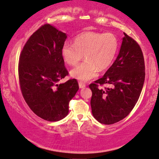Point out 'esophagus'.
Instances as JSON below:
<instances>
[{"mask_svg": "<svg viewBox=\"0 0 159 159\" xmlns=\"http://www.w3.org/2000/svg\"><path fill=\"white\" fill-rule=\"evenodd\" d=\"M79 88L80 89H83V88H84L85 86H86V84H85L84 83L81 82V81L79 82Z\"/></svg>", "mask_w": 159, "mask_h": 159, "instance_id": "34e87169", "label": "esophagus"}]
</instances>
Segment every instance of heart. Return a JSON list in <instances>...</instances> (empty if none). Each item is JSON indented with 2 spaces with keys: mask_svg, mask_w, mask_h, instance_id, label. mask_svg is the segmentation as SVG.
<instances>
[{
  "mask_svg": "<svg viewBox=\"0 0 159 159\" xmlns=\"http://www.w3.org/2000/svg\"><path fill=\"white\" fill-rule=\"evenodd\" d=\"M74 44L65 42L61 48L64 61L70 66L79 63L84 55L85 61L73 68L70 74L80 81L96 77L100 70L113 63L120 48L117 35L111 32H85L75 37Z\"/></svg>",
  "mask_w": 159,
  "mask_h": 159,
  "instance_id": "1",
  "label": "heart"
}]
</instances>
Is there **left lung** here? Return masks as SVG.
<instances>
[{
    "label": "left lung",
    "mask_w": 159,
    "mask_h": 159,
    "mask_svg": "<svg viewBox=\"0 0 159 159\" xmlns=\"http://www.w3.org/2000/svg\"><path fill=\"white\" fill-rule=\"evenodd\" d=\"M117 59L104 76L89 85L92 91L91 107L100 123L111 125L123 120L135 106L143 86L145 62L138 42L124 33ZM104 84L110 87L100 88Z\"/></svg>",
    "instance_id": "1"
}]
</instances>
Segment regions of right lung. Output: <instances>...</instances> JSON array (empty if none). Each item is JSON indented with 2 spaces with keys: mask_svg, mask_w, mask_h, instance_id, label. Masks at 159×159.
<instances>
[{
  "mask_svg": "<svg viewBox=\"0 0 159 159\" xmlns=\"http://www.w3.org/2000/svg\"><path fill=\"white\" fill-rule=\"evenodd\" d=\"M66 38L65 33L45 24L33 33L20 54L21 93L33 112L47 121L66 117L69 102L79 89L75 79L57 84L69 74L61 54Z\"/></svg>",
  "mask_w": 159,
  "mask_h": 159,
  "instance_id": "1",
  "label": "right lung"
}]
</instances>
